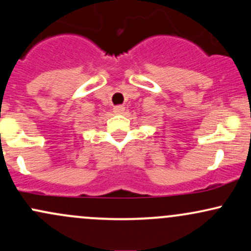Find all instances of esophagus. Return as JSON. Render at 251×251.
<instances>
[{
    "mask_svg": "<svg viewBox=\"0 0 251 251\" xmlns=\"http://www.w3.org/2000/svg\"><path fill=\"white\" fill-rule=\"evenodd\" d=\"M124 111H125V107H124L123 104H119V106H115L114 108H113V112H114L115 114H123Z\"/></svg>",
    "mask_w": 251,
    "mask_h": 251,
    "instance_id": "34e87169",
    "label": "esophagus"
}]
</instances>
